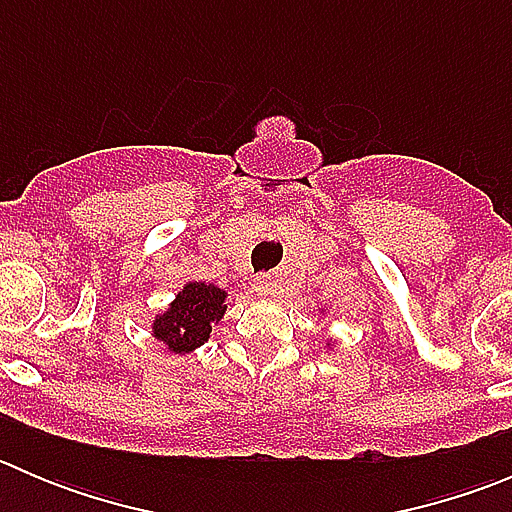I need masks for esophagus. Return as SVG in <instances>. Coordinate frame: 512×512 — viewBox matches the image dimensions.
I'll list each match as a JSON object with an SVG mask.
<instances>
[{
	"label": "esophagus",
	"mask_w": 512,
	"mask_h": 512,
	"mask_svg": "<svg viewBox=\"0 0 512 512\" xmlns=\"http://www.w3.org/2000/svg\"><path fill=\"white\" fill-rule=\"evenodd\" d=\"M255 289H257V294H262V297H272V294H277L275 275H270V272H262V275L255 280Z\"/></svg>",
	"instance_id": "34e87169"
}]
</instances>
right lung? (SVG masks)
<instances>
[{"label": "right lung", "mask_w": 512, "mask_h": 512, "mask_svg": "<svg viewBox=\"0 0 512 512\" xmlns=\"http://www.w3.org/2000/svg\"><path fill=\"white\" fill-rule=\"evenodd\" d=\"M225 314V292L215 285L190 282L170 309L156 317L153 334L170 352L185 354L208 342L213 324Z\"/></svg>", "instance_id": "add662e5"}]
</instances>
